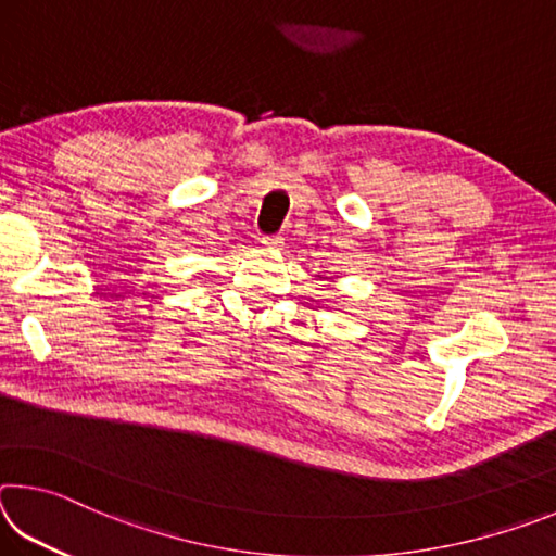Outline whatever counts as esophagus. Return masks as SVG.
Segmentation results:
<instances>
[{
	"instance_id": "1",
	"label": "esophagus",
	"mask_w": 556,
	"mask_h": 556,
	"mask_svg": "<svg viewBox=\"0 0 556 556\" xmlns=\"http://www.w3.org/2000/svg\"><path fill=\"white\" fill-rule=\"evenodd\" d=\"M262 244H265V248H269V250H281L285 238H281V235H265V238H262Z\"/></svg>"
}]
</instances>
